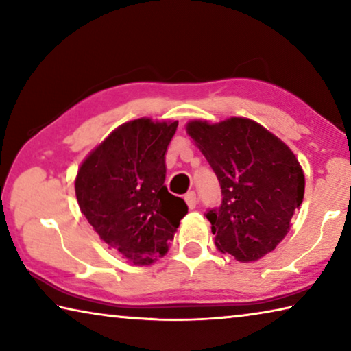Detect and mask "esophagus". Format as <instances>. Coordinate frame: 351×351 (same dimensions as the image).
Listing matches in <instances>:
<instances>
[{"instance_id":"1","label":"esophagus","mask_w":351,"mask_h":351,"mask_svg":"<svg viewBox=\"0 0 351 351\" xmlns=\"http://www.w3.org/2000/svg\"><path fill=\"white\" fill-rule=\"evenodd\" d=\"M184 199H186L189 209H195V207H197V193L195 192H189L186 197H184Z\"/></svg>"}]
</instances>
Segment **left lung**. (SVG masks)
I'll use <instances>...</instances> for the list:
<instances>
[{"label": "left lung", "instance_id": "8db88e82", "mask_svg": "<svg viewBox=\"0 0 351 351\" xmlns=\"http://www.w3.org/2000/svg\"><path fill=\"white\" fill-rule=\"evenodd\" d=\"M186 130L221 187V206L206 213L215 246L239 261L261 258L285 239L304 201L295 154L251 119L192 121Z\"/></svg>", "mask_w": 351, "mask_h": 351}]
</instances>
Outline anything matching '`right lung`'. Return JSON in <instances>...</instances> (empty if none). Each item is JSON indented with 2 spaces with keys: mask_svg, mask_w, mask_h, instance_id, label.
<instances>
[{
  "mask_svg": "<svg viewBox=\"0 0 351 351\" xmlns=\"http://www.w3.org/2000/svg\"><path fill=\"white\" fill-rule=\"evenodd\" d=\"M178 122L136 119L117 127L82 162L75 197L100 240L130 263L164 257L187 213L165 187V152Z\"/></svg>",
  "mask_w": 351,
  "mask_h": 351,
  "instance_id": "right-lung-1",
  "label": "right lung"
}]
</instances>
